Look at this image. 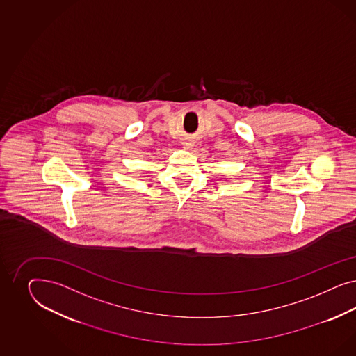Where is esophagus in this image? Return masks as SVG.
Segmentation results:
<instances>
[{
    "label": "esophagus",
    "mask_w": 356,
    "mask_h": 356,
    "mask_svg": "<svg viewBox=\"0 0 356 356\" xmlns=\"http://www.w3.org/2000/svg\"><path fill=\"white\" fill-rule=\"evenodd\" d=\"M183 147L185 150H191V149L193 147V143H192V142H189V140H184Z\"/></svg>",
    "instance_id": "34e87169"
}]
</instances>
